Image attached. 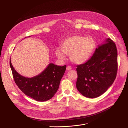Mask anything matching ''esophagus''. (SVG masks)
I'll return each mask as SVG.
<instances>
[{
	"label": "esophagus",
	"instance_id": "1",
	"mask_svg": "<svg viewBox=\"0 0 128 128\" xmlns=\"http://www.w3.org/2000/svg\"><path fill=\"white\" fill-rule=\"evenodd\" d=\"M72 70V67L70 66H68L66 68L67 70Z\"/></svg>",
	"mask_w": 128,
	"mask_h": 128
}]
</instances>
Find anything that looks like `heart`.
Listing matches in <instances>:
<instances>
[{"label":"heart","instance_id":"obj_1","mask_svg":"<svg viewBox=\"0 0 128 128\" xmlns=\"http://www.w3.org/2000/svg\"><path fill=\"white\" fill-rule=\"evenodd\" d=\"M94 47L95 42L92 38H84L80 35L69 37L60 44V49L63 53L70 55V60L76 64H82L86 61L92 54ZM62 52L60 49H56V55L58 58L64 60L65 57Z\"/></svg>","mask_w":128,"mask_h":128}]
</instances>
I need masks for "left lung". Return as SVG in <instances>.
Segmentation results:
<instances>
[{
    "label": "left lung",
    "instance_id": "8db88e82",
    "mask_svg": "<svg viewBox=\"0 0 128 128\" xmlns=\"http://www.w3.org/2000/svg\"><path fill=\"white\" fill-rule=\"evenodd\" d=\"M117 70L116 46L112 39L107 38L88 61L77 66V89L86 97L97 98L113 84Z\"/></svg>",
    "mask_w": 128,
    "mask_h": 128
}]
</instances>
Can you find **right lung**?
<instances>
[{
    "mask_svg": "<svg viewBox=\"0 0 128 128\" xmlns=\"http://www.w3.org/2000/svg\"><path fill=\"white\" fill-rule=\"evenodd\" d=\"M10 65L13 79L18 88L25 95L39 102L46 101L54 96L66 70V65L60 66L50 63L39 75L26 78L16 72L11 60Z\"/></svg>",
    "mask_w": 128,
    "mask_h": 128,
    "instance_id": "1",
    "label": "right lung"
}]
</instances>
